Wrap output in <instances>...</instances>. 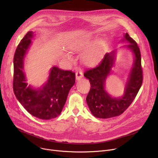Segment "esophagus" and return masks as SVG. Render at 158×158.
Segmentation results:
<instances>
[{
    "instance_id": "34e87169",
    "label": "esophagus",
    "mask_w": 158,
    "mask_h": 158,
    "mask_svg": "<svg viewBox=\"0 0 158 158\" xmlns=\"http://www.w3.org/2000/svg\"><path fill=\"white\" fill-rule=\"evenodd\" d=\"M76 79L77 80H79L83 76V74H82V70H79L76 73Z\"/></svg>"
}]
</instances>
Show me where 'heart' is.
Segmentation results:
<instances>
[{
	"label": "heart",
	"mask_w": 158,
	"mask_h": 158,
	"mask_svg": "<svg viewBox=\"0 0 158 158\" xmlns=\"http://www.w3.org/2000/svg\"><path fill=\"white\" fill-rule=\"evenodd\" d=\"M89 42L90 38L89 36H82L74 40L70 44V48L73 51H79L87 46ZM103 45L102 41H97L86 52L85 60L88 64H94L97 61L100 57Z\"/></svg>",
	"instance_id": "b5f03b06"
}]
</instances>
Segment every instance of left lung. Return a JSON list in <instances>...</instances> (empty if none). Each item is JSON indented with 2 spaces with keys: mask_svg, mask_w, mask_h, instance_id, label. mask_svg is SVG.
<instances>
[{
  "mask_svg": "<svg viewBox=\"0 0 158 158\" xmlns=\"http://www.w3.org/2000/svg\"><path fill=\"white\" fill-rule=\"evenodd\" d=\"M129 44L125 47L131 50L135 55L132 66L125 92L121 98H112L105 90V81L114 63L115 51L106 53L95 67L86 70L84 76L88 79L91 88L86 97V102L94 117L109 118L117 117L125 111L134 101L143 82V71L141 64V54L136 41L126 33L124 35Z\"/></svg>",
  "mask_w": 158,
  "mask_h": 158,
  "instance_id": "8db88e82",
  "label": "left lung"
}]
</instances>
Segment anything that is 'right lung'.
Returning a JSON list of instances; mask_svg holds the SVG:
<instances>
[{"mask_svg": "<svg viewBox=\"0 0 158 158\" xmlns=\"http://www.w3.org/2000/svg\"><path fill=\"white\" fill-rule=\"evenodd\" d=\"M29 31L16 48L13 59L14 94L18 101L31 114L38 118L50 120L61 113L70 88L76 82V74L54 66L47 83L41 89H34L26 82L23 72V59L32 38Z\"/></svg>", "mask_w": 158, "mask_h": 158, "instance_id": "add662e5", "label": "right lung"}]
</instances>
